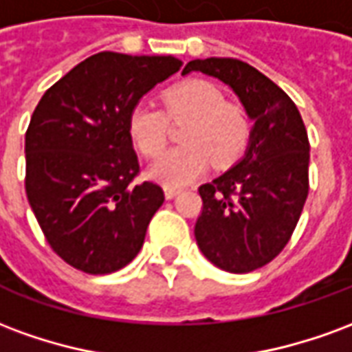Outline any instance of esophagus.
Listing matches in <instances>:
<instances>
[{"instance_id": "obj_1", "label": "esophagus", "mask_w": 352, "mask_h": 352, "mask_svg": "<svg viewBox=\"0 0 352 352\" xmlns=\"http://www.w3.org/2000/svg\"><path fill=\"white\" fill-rule=\"evenodd\" d=\"M179 192H181V188H169V186H166V188H164V194H166V198L168 199L175 198Z\"/></svg>"}]
</instances>
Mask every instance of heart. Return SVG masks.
Returning <instances> with one entry per match:
<instances>
[{
	"instance_id": "obj_1",
	"label": "heart",
	"mask_w": 352,
	"mask_h": 352,
	"mask_svg": "<svg viewBox=\"0 0 352 352\" xmlns=\"http://www.w3.org/2000/svg\"><path fill=\"white\" fill-rule=\"evenodd\" d=\"M164 111L148 103L131 109L128 133L145 158H156L168 143L169 122L188 120L181 133L183 146L154 162L148 175L164 186L177 188L198 179L206 169L234 166L249 146L252 124L239 103L226 100L214 82L192 79L164 92Z\"/></svg>"
}]
</instances>
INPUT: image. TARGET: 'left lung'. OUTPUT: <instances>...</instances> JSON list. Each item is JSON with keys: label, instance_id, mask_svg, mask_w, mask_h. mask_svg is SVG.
Listing matches in <instances>:
<instances>
[{"label": "left lung", "instance_id": "obj_1", "mask_svg": "<svg viewBox=\"0 0 352 352\" xmlns=\"http://www.w3.org/2000/svg\"><path fill=\"white\" fill-rule=\"evenodd\" d=\"M226 82L254 126L243 160L201 184L194 236L209 262L230 273L270 264L292 237L309 194V139L296 103L273 80L236 58L184 65Z\"/></svg>", "mask_w": 352, "mask_h": 352}]
</instances>
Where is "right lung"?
I'll use <instances>...</instances> for the list:
<instances>
[{
	"mask_svg": "<svg viewBox=\"0 0 352 352\" xmlns=\"http://www.w3.org/2000/svg\"><path fill=\"white\" fill-rule=\"evenodd\" d=\"M171 56L98 52L43 94L26 131V196L60 258L92 275L122 270L164 204L156 183H133L131 109L179 72Z\"/></svg>",
	"mask_w": 352,
	"mask_h": 352,
	"instance_id": "add662e5",
	"label": "right lung"
}]
</instances>
